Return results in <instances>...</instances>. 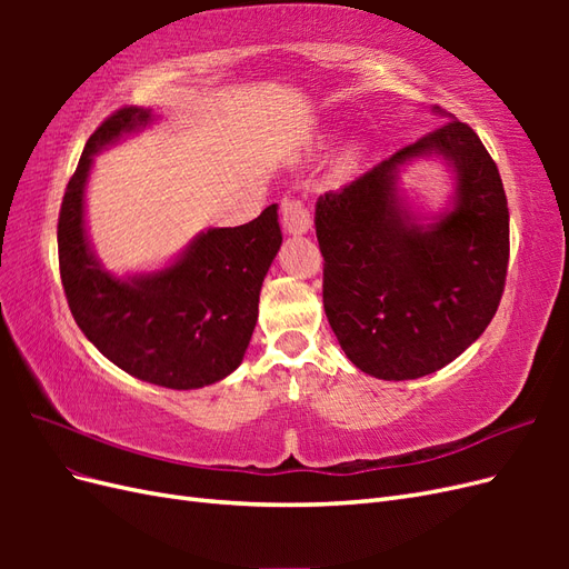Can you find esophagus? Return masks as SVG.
<instances>
[{"label": "esophagus", "instance_id": "34e87169", "mask_svg": "<svg viewBox=\"0 0 569 569\" xmlns=\"http://www.w3.org/2000/svg\"><path fill=\"white\" fill-rule=\"evenodd\" d=\"M313 226L311 211L306 209L299 199H284L282 201V228L287 234H306Z\"/></svg>", "mask_w": 569, "mask_h": 569}]
</instances>
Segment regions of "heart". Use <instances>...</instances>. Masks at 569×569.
<instances>
[{
  "mask_svg": "<svg viewBox=\"0 0 569 569\" xmlns=\"http://www.w3.org/2000/svg\"><path fill=\"white\" fill-rule=\"evenodd\" d=\"M363 153H366V142H360V140L349 142L337 153V159L332 163V173L337 178H347L349 173H353V170L358 168L360 159H363Z\"/></svg>",
  "mask_w": 569,
  "mask_h": 569,
  "instance_id": "obj_1",
  "label": "heart"
}]
</instances>
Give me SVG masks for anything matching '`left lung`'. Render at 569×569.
<instances>
[{
	"label": "left lung",
	"mask_w": 569,
	"mask_h": 569,
	"mask_svg": "<svg viewBox=\"0 0 569 569\" xmlns=\"http://www.w3.org/2000/svg\"><path fill=\"white\" fill-rule=\"evenodd\" d=\"M416 144L316 201L322 303L339 347L377 380H418L449 366L491 322L508 270V201L477 132L451 113ZM441 160L450 201L407 203L400 173Z\"/></svg>",
	"instance_id": "obj_1"
}]
</instances>
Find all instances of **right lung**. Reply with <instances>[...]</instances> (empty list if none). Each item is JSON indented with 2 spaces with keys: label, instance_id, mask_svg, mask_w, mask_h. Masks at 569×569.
Here are the masks:
<instances>
[{
  "label": "right lung",
  "instance_id": "add662e5",
  "mask_svg": "<svg viewBox=\"0 0 569 569\" xmlns=\"http://www.w3.org/2000/svg\"><path fill=\"white\" fill-rule=\"evenodd\" d=\"M153 120L151 109H120L84 144L59 213L61 282L82 335L113 366L149 385L199 389L226 380L244 360L258 297L282 247L278 203L247 226L199 232L163 268L107 270L84 220L92 163Z\"/></svg>",
  "mask_w": 569,
  "mask_h": 569
}]
</instances>
